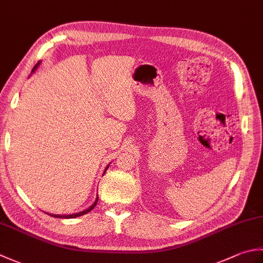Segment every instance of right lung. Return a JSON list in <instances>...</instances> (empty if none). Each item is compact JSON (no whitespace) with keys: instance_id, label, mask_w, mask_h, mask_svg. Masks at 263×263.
<instances>
[{"instance_id":"1","label":"right lung","mask_w":263,"mask_h":263,"mask_svg":"<svg viewBox=\"0 0 263 263\" xmlns=\"http://www.w3.org/2000/svg\"><path fill=\"white\" fill-rule=\"evenodd\" d=\"M38 64H39V62H38ZM38 64H36L35 66H33V69H32V72L36 70V68L38 66ZM107 168H108V166H107ZM106 168V170H107ZM97 201H98V197H97V199H96V201H95V202L89 206V208L87 209V210H85V211H81V212H78V214H73V215H51L52 217H55V218H76V217H79V216H82V215H85V214H88L89 211H91L93 208H95V205L97 204Z\"/></svg>"}]
</instances>
